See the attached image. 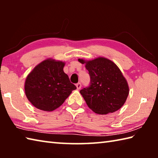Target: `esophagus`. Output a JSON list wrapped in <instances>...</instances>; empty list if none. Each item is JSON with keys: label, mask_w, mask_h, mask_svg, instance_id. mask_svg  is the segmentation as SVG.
<instances>
[{"label": "esophagus", "mask_w": 158, "mask_h": 158, "mask_svg": "<svg viewBox=\"0 0 158 158\" xmlns=\"http://www.w3.org/2000/svg\"><path fill=\"white\" fill-rule=\"evenodd\" d=\"M76 86H77V89H78V90H79V89L81 88V83H78V84H76Z\"/></svg>", "instance_id": "esophagus-1"}]
</instances>
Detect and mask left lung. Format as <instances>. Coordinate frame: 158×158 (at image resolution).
<instances>
[{"label": "left lung", "mask_w": 158, "mask_h": 158, "mask_svg": "<svg viewBox=\"0 0 158 158\" xmlns=\"http://www.w3.org/2000/svg\"><path fill=\"white\" fill-rule=\"evenodd\" d=\"M85 64L90 85L80 93L91 110L98 114L113 113L121 109L129 95V85L122 72L113 61L104 57L78 59Z\"/></svg>", "instance_id": "1"}]
</instances>
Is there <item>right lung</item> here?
<instances>
[{
    "label": "right lung",
    "mask_w": 158,
    "mask_h": 158,
    "mask_svg": "<svg viewBox=\"0 0 158 158\" xmlns=\"http://www.w3.org/2000/svg\"><path fill=\"white\" fill-rule=\"evenodd\" d=\"M65 65L63 61L47 58L26 77L25 94L35 107L52 111L62 105L73 90L77 89L64 73Z\"/></svg>",
    "instance_id": "obj_1"
}]
</instances>
